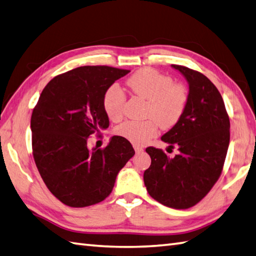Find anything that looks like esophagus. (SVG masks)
<instances>
[{
    "label": "esophagus",
    "instance_id": "1",
    "mask_svg": "<svg viewBox=\"0 0 256 256\" xmlns=\"http://www.w3.org/2000/svg\"><path fill=\"white\" fill-rule=\"evenodd\" d=\"M134 150H135V152L136 154H140V152H142V147H140V146H138V145H135L134 146Z\"/></svg>",
    "mask_w": 256,
    "mask_h": 256
}]
</instances>
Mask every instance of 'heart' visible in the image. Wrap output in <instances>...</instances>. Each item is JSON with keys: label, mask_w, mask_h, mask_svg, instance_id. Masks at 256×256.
<instances>
[{"label": "heart", "mask_w": 256, "mask_h": 256, "mask_svg": "<svg viewBox=\"0 0 256 256\" xmlns=\"http://www.w3.org/2000/svg\"><path fill=\"white\" fill-rule=\"evenodd\" d=\"M126 85L134 96L147 101L146 121H126L116 128V134L134 145H144L157 133V124L162 130L174 128L184 114L188 101V90L182 82H174L172 77L154 68H142L130 75ZM126 96L116 86L106 90L102 106L111 121L123 116Z\"/></svg>", "instance_id": "obj_1"}]
</instances>
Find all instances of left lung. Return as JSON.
I'll use <instances>...</instances> for the list:
<instances>
[{
    "label": "left lung",
    "instance_id": "1",
    "mask_svg": "<svg viewBox=\"0 0 256 256\" xmlns=\"http://www.w3.org/2000/svg\"><path fill=\"white\" fill-rule=\"evenodd\" d=\"M188 82L184 114L162 140L179 148L169 158L156 147H147L150 167L144 172L147 192L160 204L186 210L208 194L220 176L230 140V121L217 87L198 70L172 64Z\"/></svg>",
    "mask_w": 256,
    "mask_h": 256
}]
</instances>
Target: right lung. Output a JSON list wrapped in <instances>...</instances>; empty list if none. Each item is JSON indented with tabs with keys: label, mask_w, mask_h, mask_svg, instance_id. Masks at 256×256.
<instances>
[{
	"label": "right lung",
	"mask_w": 256,
	"mask_h": 256,
	"mask_svg": "<svg viewBox=\"0 0 256 256\" xmlns=\"http://www.w3.org/2000/svg\"><path fill=\"white\" fill-rule=\"evenodd\" d=\"M130 72L87 65L56 75L41 92L32 114V155L49 191L70 207H87L110 195L116 178L134 156L130 142L114 136L89 150V136L109 128L102 98Z\"/></svg>",
	"instance_id": "add662e5"
}]
</instances>
